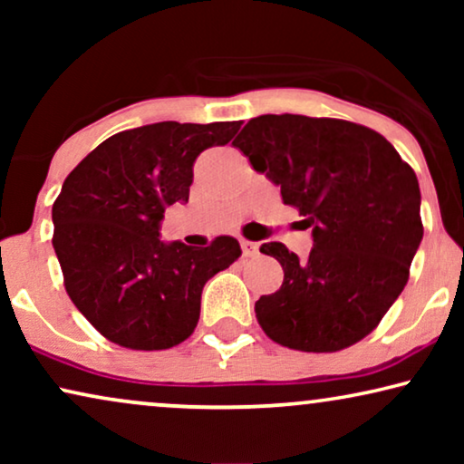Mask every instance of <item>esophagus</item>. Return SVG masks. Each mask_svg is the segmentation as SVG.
Segmentation results:
<instances>
[{
	"mask_svg": "<svg viewBox=\"0 0 464 464\" xmlns=\"http://www.w3.org/2000/svg\"><path fill=\"white\" fill-rule=\"evenodd\" d=\"M240 249H243V256L245 257H253L259 249L257 243H253V240H246V238H240Z\"/></svg>",
	"mask_w": 464,
	"mask_h": 464,
	"instance_id": "obj_1",
	"label": "esophagus"
}]
</instances>
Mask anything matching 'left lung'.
<instances>
[{"instance_id":"1","label":"left lung","mask_w":464,"mask_h":464,"mask_svg":"<svg viewBox=\"0 0 464 464\" xmlns=\"http://www.w3.org/2000/svg\"><path fill=\"white\" fill-rule=\"evenodd\" d=\"M232 145L313 227L304 259L283 243L259 246L285 272L281 289L256 302L266 335L304 353L363 340L403 291L422 240L414 169L380 132L335 118L266 113Z\"/></svg>"}]
</instances>
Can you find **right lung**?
I'll use <instances>...</instances> for the list:
<instances>
[{
  "mask_svg": "<svg viewBox=\"0 0 464 464\" xmlns=\"http://www.w3.org/2000/svg\"><path fill=\"white\" fill-rule=\"evenodd\" d=\"M240 122H158L94 148L53 205V246L67 295L113 344L164 351L196 329L208 278L240 257L232 237L208 246L160 240L164 208L188 202L200 151L226 145Z\"/></svg>",
  "mask_w": 464,
  "mask_h": 464,
  "instance_id": "right-lung-1",
  "label": "right lung"
}]
</instances>
